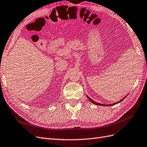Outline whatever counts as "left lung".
Masks as SVG:
<instances>
[{"instance_id": "1", "label": "left lung", "mask_w": 147, "mask_h": 147, "mask_svg": "<svg viewBox=\"0 0 147 147\" xmlns=\"http://www.w3.org/2000/svg\"><path fill=\"white\" fill-rule=\"evenodd\" d=\"M86 96H87V98H88V100L92 102V103H93V104H95V105H99V106H113V105H116V104H117V103H119V102H121L122 100H124V99H125V98L127 96H125L124 98H122V100H121L120 101H117V102H115V103H113V104H111V105H104V104H101V103H98V102H95V101H94L93 100H92V99H91L89 96H88L86 95Z\"/></svg>"}]
</instances>
